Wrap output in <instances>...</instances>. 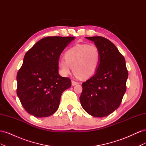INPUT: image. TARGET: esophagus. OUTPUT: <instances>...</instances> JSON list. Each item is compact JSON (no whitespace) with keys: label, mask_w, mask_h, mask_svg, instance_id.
Listing matches in <instances>:
<instances>
[{"label":"esophagus","mask_w":146,"mask_h":146,"mask_svg":"<svg viewBox=\"0 0 146 146\" xmlns=\"http://www.w3.org/2000/svg\"><path fill=\"white\" fill-rule=\"evenodd\" d=\"M78 84V82H75V81H72V86H75V85H77Z\"/></svg>","instance_id":"obj_1"}]
</instances>
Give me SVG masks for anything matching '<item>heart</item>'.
Instances as JSON below:
<instances>
[{"label": "heart", "instance_id": "heart-1", "mask_svg": "<svg viewBox=\"0 0 146 146\" xmlns=\"http://www.w3.org/2000/svg\"><path fill=\"white\" fill-rule=\"evenodd\" d=\"M64 60L59 61L60 71L67 76L72 68L76 76L82 79L92 77L98 70L100 52L98 47L87 44H77L65 52Z\"/></svg>", "mask_w": 146, "mask_h": 146}]
</instances>
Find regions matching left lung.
<instances>
[{
    "instance_id": "1",
    "label": "left lung",
    "mask_w": 146,
    "mask_h": 146,
    "mask_svg": "<svg viewBox=\"0 0 146 146\" xmlns=\"http://www.w3.org/2000/svg\"><path fill=\"white\" fill-rule=\"evenodd\" d=\"M100 52L99 68L94 76L82 83V107L90 115L103 117L119 107L126 91L128 71L125 60L117 48L107 38L86 37Z\"/></svg>"
}]
</instances>
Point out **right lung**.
I'll list each match as a JSON object with an SVG mask.
<instances>
[{
	"label": "right lung",
	"mask_w": 146,
	"mask_h": 146,
	"mask_svg": "<svg viewBox=\"0 0 146 146\" xmlns=\"http://www.w3.org/2000/svg\"><path fill=\"white\" fill-rule=\"evenodd\" d=\"M76 38L48 36L26 53L17 74V95L24 109L36 117H48L58 108L63 92L71 80L58 73L61 52Z\"/></svg>",
	"instance_id": "add662e5"
}]
</instances>
